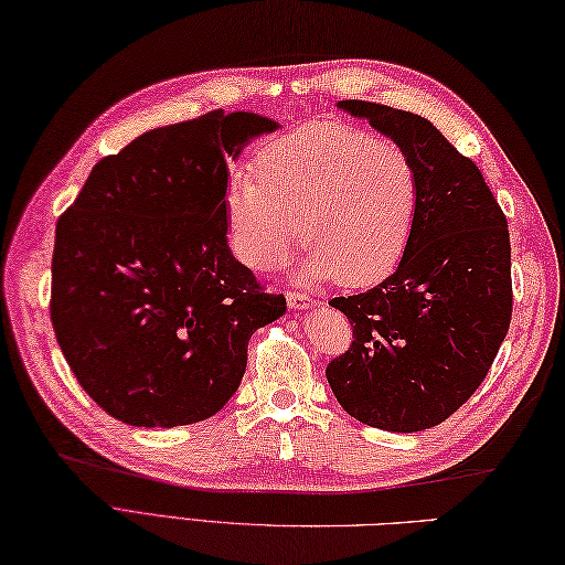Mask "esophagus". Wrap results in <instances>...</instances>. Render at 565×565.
Listing matches in <instances>:
<instances>
[{
    "mask_svg": "<svg viewBox=\"0 0 565 565\" xmlns=\"http://www.w3.org/2000/svg\"><path fill=\"white\" fill-rule=\"evenodd\" d=\"M287 305H290V309H295V311H305V309L316 307V299L309 297V295L290 290V292H287Z\"/></svg>",
    "mask_w": 565,
    "mask_h": 565,
    "instance_id": "esophagus-1",
    "label": "esophagus"
}]
</instances>
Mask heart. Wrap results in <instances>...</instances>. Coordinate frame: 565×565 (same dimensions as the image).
I'll use <instances>...</instances> for the list:
<instances>
[{
	"instance_id": "heart-1",
	"label": "heart",
	"mask_w": 565,
	"mask_h": 565,
	"mask_svg": "<svg viewBox=\"0 0 565 565\" xmlns=\"http://www.w3.org/2000/svg\"><path fill=\"white\" fill-rule=\"evenodd\" d=\"M237 256L258 273L280 268L299 239L311 280L374 285L395 268L419 209V172L403 146L345 124H316L268 146L256 179L227 189Z\"/></svg>"
}]
</instances>
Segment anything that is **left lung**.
<instances>
[{
    "mask_svg": "<svg viewBox=\"0 0 565 565\" xmlns=\"http://www.w3.org/2000/svg\"><path fill=\"white\" fill-rule=\"evenodd\" d=\"M338 107L407 150L419 209L395 273L362 295L330 299L354 340L326 379L362 424L431 429L470 401L511 326L508 220L477 164L429 119L364 100Z\"/></svg>",
    "mask_w": 565,
    "mask_h": 565,
    "instance_id": "left-lung-1",
    "label": "left lung"
}]
</instances>
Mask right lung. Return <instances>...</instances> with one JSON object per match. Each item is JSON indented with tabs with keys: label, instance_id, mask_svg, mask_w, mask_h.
<instances>
[{
	"label": "right lung",
	"instance_id": "right-lung-1",
	"mask_svg": "<svg viewBox=\"0 0 565 565\" xmlns=\"http://www.w3.org/2000/svg\"><path fill=\"white\" fill-rule=\"evenodd\" d=\"M278 121L213 109L141 134L90 170L62 213L52 328L68 369L131 426L213 417L249 338L285 313L227 246V164Z\"/></svg>",
	"mask_w": 565,
	"mask_h": 565
}]
</instances>
